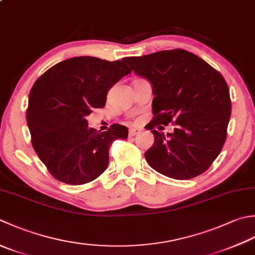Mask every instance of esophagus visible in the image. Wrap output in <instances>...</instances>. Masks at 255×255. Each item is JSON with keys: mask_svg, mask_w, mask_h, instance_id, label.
Returning a JSON list of instances; mask_svg holds the SVG:
<instances>
[{"mask_svg": "<svg viewBox=\"0 0 255 255\" xmlns=\"http://www.w3.org/2000/svg\"><path fill=\"white\" fill-rule=\"evenodd\" d=\"M139 132H140V130H139V129H137V128H130V129H129V136H130V137L136 136V134H138Z\"/></svg>", "mask_w": 255, "mask_h": 255, "instance_id": "34e87169", "label": "esophagus"}]
</instances>
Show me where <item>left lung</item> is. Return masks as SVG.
Instances as JSON below:
<instances>
[{
  "mask_svg": "<svg viewBox=\"0 0 255 255\" xmlns=\"http://www.w3.org/2000/svg\"><path fill=\"white\" fill-rule=\"evenodd\" d=\"M152 84L154 137L144 158L163 176L186 180L208 170L221 152L231 116V99L222 75L197 55L176 48L124 58ZM172 122L173 134L154 131Z\"/></svg>",
  "mask_w": 255,
  "mask_h": 255,
  "instance_id": "8db88e82",
  "label": "left lung"
}]
</instances>
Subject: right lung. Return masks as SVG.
Instances as JSON below:
<instances>
[{
  "instance_id": "right-lung-1",
  "label": "right lung",
  "mask_w": 255,
  "mask_h": 255,
  "mask_svg": "<svg viewBox=\"0 0 255 255\" xmlns=\"http://www.w3.org/2000/svg\"><path fill=\"white\" fill-rule=\"evenodd\" d=\"M130 72L124 59L81 56L57 63L34 83L26 109L32 146L58 181L79 186L106 170L109 148L128 129L114 124L101 132L88 127L86 116L103 108L109 89Z\"/></svg>"
}]
</instances>
